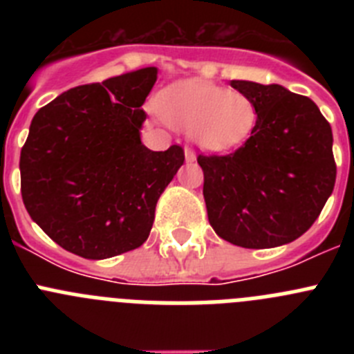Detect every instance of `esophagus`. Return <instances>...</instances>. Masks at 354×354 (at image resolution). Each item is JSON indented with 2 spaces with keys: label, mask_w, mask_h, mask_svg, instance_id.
Masks as SVG:
<instances>
[{
  "label": "esophagus",
  "mask_w": 354,
  "mask_h": 354,
  "mask_svg": "<svg viewBox=\"0 0 354 354\" xmlns=\"http://www.w3.org/2000/svg\"><path fill=\"white\" fill-rule=\"evenodd\" d=\"M184 154H186V161L187 162H193L196 159L195 152H193V150L189 149V147H186V150H184Z\"/></svg>",
  "instance_id": "esophagus-1"
}]
</instances>
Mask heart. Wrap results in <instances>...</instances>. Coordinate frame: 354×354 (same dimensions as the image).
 <instances>
[{
	"mask_svg": "<svg viewBox=\"0 0 354 354\" xmlns=\"http://www.w3.org/2000/svg\"><path fill=\"white\" fill-rule=\"evenodd\" d=\"M158 111L170 126L212 150L241 145L257 124V108L246 93L205 81L171 84L159 95Z\"/></svg>",
	"mask_w": 354,
	"mask_h": 354,
	"instance_id": "heart-1",
	"label": "heart"
}]
</instances>
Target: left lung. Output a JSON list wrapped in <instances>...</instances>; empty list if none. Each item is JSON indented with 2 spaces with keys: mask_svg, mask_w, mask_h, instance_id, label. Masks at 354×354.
<instances>
[{
  "mask_svg": "<svg viewBox=\"0 0 354 354\" xmlns=\"http://www.w3.org/2000/svg\"><path fill=\"white\" fill-rule=\"evenodd\" d=\"M257 108L250 138L230 154H198L209 223L243 248L298 239L335 186L333 134L312 99L280 84L230 81Z\"/></svg>",
  "mask_w": 354,
  "mask_h": 354,
  "instance_id": "1",
  "label": "left lung"
}]
</instances>
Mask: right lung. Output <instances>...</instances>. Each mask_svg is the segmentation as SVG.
Segmentation results:
<instances>
[{"mask_svg":"<svg viewBox=\"0 0 354 354\" xmlns=\"http://www.w3.org/2000/svg\"><path fill=\"white\" fill-rule=\"evenodd\" d=\"M158 80L147 67L81 84L40 108L21 150V195L31 220L83 259L142 246L156 204L184 149L152 152L140 140L142 109Z\"/></svg>","mask_w":354,"mask_h":354,"instance_id":"1","label":"right lung"}]
</instances>
